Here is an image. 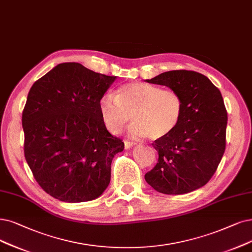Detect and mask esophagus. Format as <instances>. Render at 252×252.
<instances>
[{
    "label": "esophagus",
    "instance_id": "34e87169",
    "mask_svg": "<svg viewBox=\"0 0 252 252\" xmlns=\"http://www.w3.org/2000/svg\"><path fill=\"white\" fill-rule=\"evenodd\" d=\"M124 145H125V149H130L131 147H133L135 144L133 142H129V140H125Z\"/></svg>",
    "mask_w": 252,
    "mask_h": 252
}]
</instances>
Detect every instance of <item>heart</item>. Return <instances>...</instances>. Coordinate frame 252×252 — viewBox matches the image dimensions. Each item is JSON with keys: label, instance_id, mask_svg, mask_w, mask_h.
Returning <instances> with one entry per match:
<instances>
[{"label": "heart", "instance_id": "1", "mask_svg": "<svg viewBox=\"0 0 252 252\" xmlns=\"http://www.w3.org/2000/svg\"><path fill=\"white\" fill-rule=\"evenodd\" d=\"M183 100L174 90L140 82L121 86L116 97L106 94L99 101V112L108 131L118 134L131 120L130 134L152 140L168 136L183 115Z\"/></svg>", "mask_w": 252, "mask_h": 252}]
</instances>
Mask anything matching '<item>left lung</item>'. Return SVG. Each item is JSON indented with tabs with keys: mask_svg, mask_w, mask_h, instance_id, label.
Returning a JSON list of instances; mask_svg holds the SVG:
<instances>
[{
	"mask_svg": "<svg viewBox=\"0 0 252 252\" xmlns=\"http://www.w3.org/2000/svg\"><path fill=\"white\" fill-rule=\"evenodd\" d=\"M147 82L178 92L184 108L174 131L152 144L159 158L145 180L164 194H184L203 187L225 150L227 113L220 91L207 76L188 70L163 72Z\"/></svg>",
	"mask_w": 252,
	"mask_h": 252,
	"instance_id": "1",
	"label": "left lung"
}]
</instances>
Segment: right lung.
<instances>
[{"instance_id": "1", "label": "right lung", "mask_w": 252, "mask_h": 252, "mask_svg": "<svg viewBox=\"0 0 252 252\" xmlns=\"http://www.w3.org/2000/svg\"><path fill=\"white\" fill-rule=\"evenodd\" d=\"M117 76L62 63L34 83L23 112L25 157L37 183L66 203L101 195L124 143L110 134L99 101Z\"/></svg>"}]
</instances>
